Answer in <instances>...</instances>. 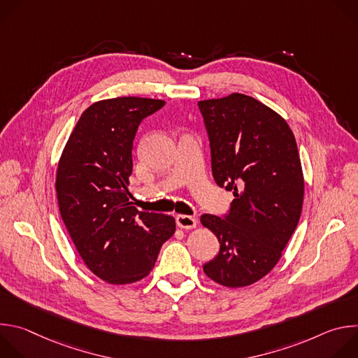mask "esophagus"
Masks as SVG:
<instances>
[{"mask_svg":"<svg viewBox=\"0 0 358 358\" xmlns=\"http://www.w3.org/2000/svg\"><path fill=\"white\" fill-rule=\"evenodd\" d=\"M176 222H177V227L182 229H192L196 227V220L189 215H177Z\"/></svg>","mask_w":358,"mask_h":358,"instance_id":"34e87169","label":"esophagus"}]
</instances>
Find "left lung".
<instances>
[{
	"label": "left lung",
	"instance_id": "8db88e82",
	"mask_svg": "<svg viewBox=\"0 0 358 358\" xmlns=\"http://www.w3.org/2000/svg\"><path fill=\"white\" fill-rule=\"evenodd\" d=\"M198 108L214 180L235 196L224 218L201 217L221 245L203 272L227 287L249 286L275 268L297 227L304 195L297 144L286 120L250 96L201 100Z\"/></svg>",
	"mask_w": 358,
	"mask_h": 358
}]
</instances>
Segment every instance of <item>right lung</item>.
I'll return each mask as SVG.
<instances>
[{"label":"right lung","instance_id":"right-lung-1","mask_svg":"<svg viewBox=\"0 0 358 358\" xmlns=\"http://www.w3.org/2000/svg\"><path fill=\"white\" fill-rule=\"evenodd\" d=\"M164 105L134 96L96 101L82 113L58 163L64 224L85 265L112 285L145 278L176 232L173 217L138 211L127 188L138 124Z\"/></svg>","mask_w":358,"mask_h":358}]
</instances>
